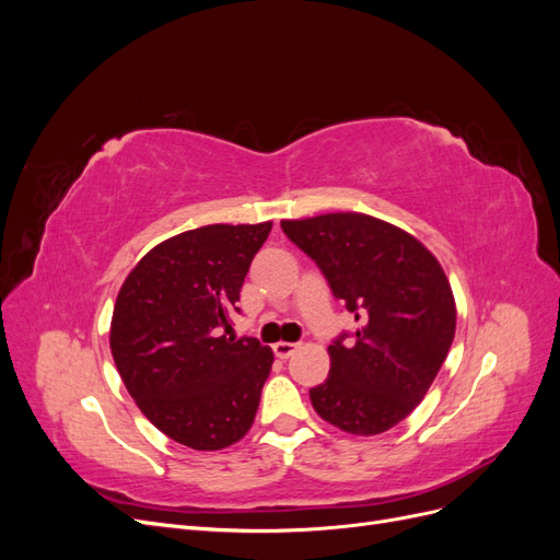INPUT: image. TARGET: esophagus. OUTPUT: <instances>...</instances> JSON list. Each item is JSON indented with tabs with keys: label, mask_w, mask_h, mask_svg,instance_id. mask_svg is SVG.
<instances>
[{
	"label": "esophagus",
	"mask_w": 560,
	"mask_h": 560,
	"mask_svg": "<svg viewBox=\"0 0 560 560\" xmlns=\"http://www.w3.org/2000/svg\"><path fill=\"white\" fill-rule=\"evenodd\" d=\"M296 348H299L296 343L280 341V343H276V346H273V352H276V358H278V360H287V358H290V354H292Z\"/></svg>",
	"instance_id": "obj_1"
}]
</instances>
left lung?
Segmentation results:
<instances>
[{"label":"left lung","instance_id":"8db88e82","mask_svg":"<svg viewBox=\"0 0 560 560\" xmlns=\"http://www.w3.org/2000/svg\"><path fill=\"white\" fill-rule=\"evenodd\" d=\"M280 226L358 322L329 346V378L311 387L313 409L348 434L395 428L428 395L453 343L455 301L444 268L413 235L369 214Z\"/></svg>","mask_w":560,"mask_h":560}]
</instances>
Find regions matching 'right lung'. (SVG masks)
<instances>
[{"mask_svg": "<svg viewBox=\"0 0 560 560\" xmlns=\"http://www.w3.org/2000/svg\"><path fill=\"white\" fill-rule=\"evenodd\" d=\"M264 224H212L147 252L116 296L109 346L130 397L194 451H219L252 428L273 352L235 338L231 317Z\"/></svg>", "mask_w": 560, "mask_h": 560, "instance_id": "1", "label": "right lung"}]
</instances>
